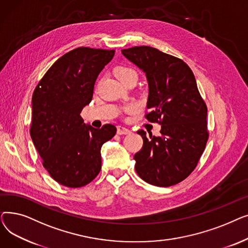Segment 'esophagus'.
<instances>
[{"label": "esophagus", "instance_id": "esophagus-1", "mask_svg": "<svg viewBox=\"0 0 248 248\" xmlns=\"http://www.w3.org/2000/svg\"><path fill=\"white\" fill-rule=\"evenodd\" d=\"M116 133H117V135H129V134H131V131H129L128 128H126L124 126L119 125V126H117Z\"/></svg>", "mask_w": 248, "mask_h": 248}]
</instances>
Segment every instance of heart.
I'll use <instances>...</instances> for the list:
<instances>
[{"label":"heart","instance_id":"b5f03b06","mask_svg":"<svg viewBox=\"0 0 248 248\" xmlns=\"http://www.w3.org/2000/svg\"><path fill=\"white\" fill-rule=\"evenodd\" d=\"M114 72H115V75L117 76V78H119V79L122 82L124 81L126 78L131 77V76H134V75L138 76V73H137V71L135 69H133L131 67H127V66H119V67H116ZM126 109L128 111H134V110L137 109V106H135V104H131V106L126 108Z\"/></svg>","mask_w":248,"mask_h":248}]
</instances>
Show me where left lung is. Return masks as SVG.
I'll list each match as a JSON object with an SVG mask.
<instances>
[{"mask_svg": "<svg viewBox=\"0 0 248 248\" xmlns=\"http://www.w3.org/2000/svg\"><path fill=\"white\" fill-rule=\"evenodd\" d=\"M122 53L146 73L150 111L145 116L162 125L160 137L138 131L144 145L134 155L136 171L149 184L176 185L196 168L209 137L196 79L183 60L155 48L136 46Z\"/></svg>", "mask_w": 248, "mask_h": 248, "instance_id": "obj_1", "label": "left lung"}]
</instances>
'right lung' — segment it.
Returning <instances> with one entry per match:
<instances>
[{"instance_id":"1","label":"right lung","mask_w":248,"mask_h":248,"mask_svg":"<svg viewBox=\"0 0 248 248\" xmlns=\"http://www.w3.org/2000/svg\"><path fill=\"white\" fill-rule=\"evenodd\" d=\"M114 50L79 47L48 69L32 96L31 139L43 167L57 183L79 188L100 172V149L116 127L94 128L80 112L93 99L94 83Z\"/></svg>"}]
</instances>
